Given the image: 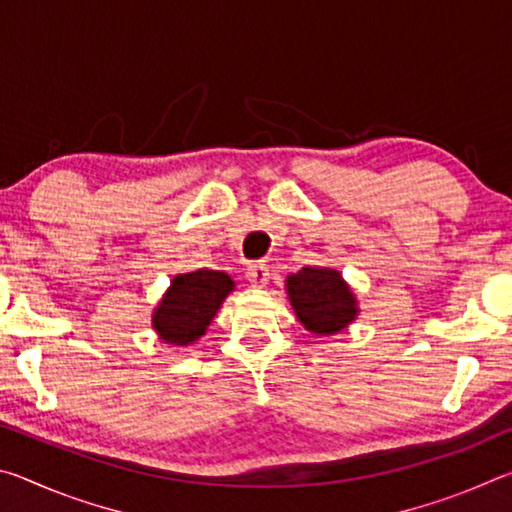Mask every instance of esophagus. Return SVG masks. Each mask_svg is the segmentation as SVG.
<instances>
[{
  "mask_svg": "<svg viewBox=\"0 0 512 512\" xmlns=\"http://www.w3.org/2000/svg\"><path fill=\"white\" fill-rule=\"evenodd\" d=\"M268 266L262 264V262H253L246 266V277L250 284H255V287H264V284H268Z\"/></svg>",
  "mask_w": 512,
  "mask_h": 512,
  "instance_id": "esophagus-1",
  "label": "esophagus"
}]
</instances>
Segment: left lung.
<instances>
[{
    "mask_svg": "<svg viewBox=\"0 0 512 512\" xmlns=\"http://www.w3.org/2000/svg\"><path fill=\"white\" fill-rule=\"evenodd\" d=\"M287 291L296 316L309 332L334 334L357 316V300L334 268L305 266L289 277Z\"/></svg>",
    "mask_w": 512,
    "mask_h": 512,
    "instance_id": "8db88e82",
    "label": "left lung"
}]
</instances>
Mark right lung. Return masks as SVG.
I'll list each match as a JSON object with an SVG mask.
<instances>
[{"label":"right lung","instance_id":"add662e5","mask_svg":"<svg viewBox=\"0 0 512 512\" xmlns=\"http://www.w3.org/2000/svg\"><path fill=\"white\" fill-rule=\"evenodd\" d=\"M235 287L225 273L196 271L176 275L153 314V327L164 343L187 345L205 334L216 309Z\"/></svg>","mask_w":512,"mask_h":512}]
</instances>
